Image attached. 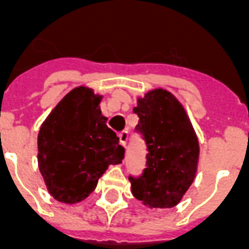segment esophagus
Listing matches in <instances>:
<instances>
[{"mask_svg":"<svg viewBox=\"0 0 249 249\" xmlns=\"http://www.w3.org/2000/svg\"><path fill=\"white\" fill-rule=\"evenodd\" d=\"M119 141H120V145L125 146L126 145V141H128V132L124 130V132H121L119 135Z\"/></svg>","mask_w":249,"mask_h":249,"instance_id":"esophagus-1","label":"esophagus"}]
</instances>
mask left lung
I'll return each instance as SVG.
<instances>
[{"label":"left lung","mask_w":249,"mask_h":249,"mask_svg":"<svg viewBox=\"0 0 249 249\" xmlns=\"http://www.w3.org/2000/svg\"><path fill=\"white\" fill-rule=\"evenodd\" d=\"M139 132L146 144V167L129 176L132 193L149 208H172L195 180L198 141L183 105L172 93L155 89L137 100Z\"/></svg>","instance_id":"obj_1"}]
</instances>
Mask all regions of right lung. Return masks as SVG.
Wrapping results in <instances>:
<instances>
[{
  "label": "right lung",
  "mask_w": 249,
  "mask_h": 249,
  "mask_svg": "<svg viewBox=\"0 0 249 249\" xmlns=\"http://www.w3.org/2000/svg\"><path fill=\"white\" fill-rule=\"evenodd\" d=\"M101 98L89 88H74L41 125L38 168L60 203L88 197L107 168L124 159V146L101 114Z\"/></svg>",
  "instance_id": "obj_1"
}]
</instances>
